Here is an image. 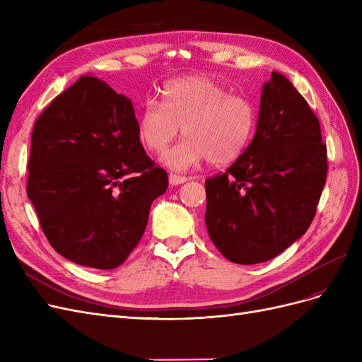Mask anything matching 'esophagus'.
<instances>
[{"label": "esophagus", "instance_id": "1", "mask_svg": "<svg viewBox=\"0 0 362 362\" xmlns=\"http://www.w3.org/2000/svg\"><path fill=\"white\" fill-rule=\"evenodd\" d=\"M187 180H189L187 177H180V175H177V173H170V175H169V182H170L172 185L184 184Z\"/></svg>", "mask_w": 362, "mask_h": 362}]
</instances>
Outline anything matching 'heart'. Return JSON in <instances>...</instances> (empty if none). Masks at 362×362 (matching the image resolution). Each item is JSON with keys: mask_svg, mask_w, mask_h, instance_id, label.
Masks as SVG:
<instances>
[{"mask_svg": "<svg viewBox=\"0 0 362 362\" xmlns=\"http://www.w3.org/2000/svg\"><path fill=\"white\" fill-rule=\"evenodd\" d=\"M257 120L249 98L231 95L208 76L190 75L164 84L161 104L148 100L141 105L137 136L149 152L160 154L182 128L185 139L163 156V163L173 170L196 168L204 160L221 166L246 151Z\"/></svg>", "mask_w": 362, "mask_h": 362, "instance_id": "b5f03b06", "label": "heart"}]
</instances>
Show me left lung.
I'll list each match as a JSON object with an SVG mask.
<instances>
[{
  "label": "left lung",
  "instance_id": "1",
  "mask_svg": "<svg viewBox=\"0 0 362 362\" xmlns=\"http://www.w3.org/2000/svg\"><path fill=\"white\" fill-rule=\"evenodd\" d=\"M320 122L279 72L261 90L257 131L225 173L205 181V225L237 264L278 257L310 228L326 182Z\"/></svg>",
  "mask_w": 362,
  "mask_h": 362
}]
</instances>
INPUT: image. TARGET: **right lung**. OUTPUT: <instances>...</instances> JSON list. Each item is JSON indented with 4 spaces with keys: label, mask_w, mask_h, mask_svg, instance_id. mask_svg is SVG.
<instances>
[{
    "label": "right lung",
    "mask_w": 362,
    "mask_h": 362,
    "mask_svg": "<svg viewBox=\"0 0 362 362\" xmlns=\"http://www.w3.org/2000/svg\"><path fill=\"white\" fill-rule=\"evenodd\" d=\"M27 194L43 234L80 266L116 269L169 181L141 146L129 98L84 75L33 128Z\"/></svg>",
    "instance_id": "obj_1"
}]
</instances>
